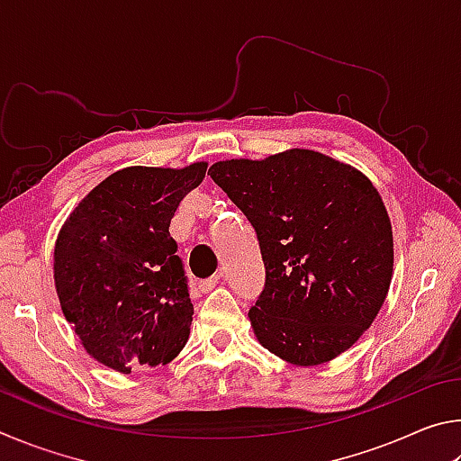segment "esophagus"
Listing matches in <instances>:
<instances>
[{
	"label": "esophagus",
	"instance_id": "obj_1",
	"mask_svg": "<svg viewBox=\"0 0 461 461\" xmlns=\"http://www.w3.org/2000/svg\"><path fill=\"white\" fill-rule=\"evenodd\" d=\"M217 283H220V276H209V278H203V280H199V291H201V293H209V291H213V288L217 286Z\"/></svg>",
	"mask_w": 461,
	"mask_h": 461
}]
</instances>
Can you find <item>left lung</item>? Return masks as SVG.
Here are the masks:
<instances>
[{
  "label": "left lung",
  "instance_id": "left-lung-1",
  "mask_svg": "<svg viewBox=\"0 0 461 461\" xmlns=\"http://www.w3.org/2000/svg\"><path fill=\"white\" fill-rule=\"evenodd\" d=\"M209 175L258 238L267 280L248 315L262 346L294 366L352 348L393 278V230L374 185L301 148L215 162Z\"/></svg>",
  "mask_w": 461,
  "mask_h": 461
}]
</instances>
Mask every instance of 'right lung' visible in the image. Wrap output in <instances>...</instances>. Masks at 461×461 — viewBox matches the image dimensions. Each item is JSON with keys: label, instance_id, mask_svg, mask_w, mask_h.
Here are the masks:
<instances>
[{"label": "right lung", "instance_id": "right-lung-1", "mask_svg": "<svg viewBox=\"0 0 461 461\" xmlns=\"http://www.w3.org/2000/svg\"><path fill=\"white\" fill-rule=\"evenodd\" d=\"M205 170V162L118 170L62 225L54 248L62 313L109 368L168 364L189 339V278L168 228Z\"/></svg>", "mask_w": 461, "mask_h": 461}]
</instances>
